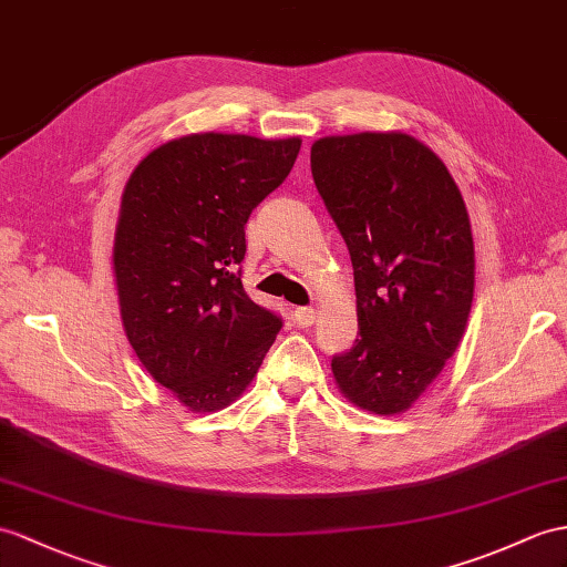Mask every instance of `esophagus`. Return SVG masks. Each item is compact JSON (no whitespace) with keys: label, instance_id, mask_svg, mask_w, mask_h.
Here are the masks:
<instances>
[{"label":"esophagus","instance_id":"obj_1","mask_svg":"<svg viewBox=\"0 0 567 567\" xmlns=\"http://www.w3.org/2000/svg\"><path fill=\"white\" fill-rule=\"evenodd\" d=\"M293 317H296V324L298 327H310L315 322L317 312L312 308H296L293 310Z\"/></svg>","mask_w":567,"mask_h":567}]
</instances>
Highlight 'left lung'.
Masks as SVG:
<instances>
[{
  "label": "left lung",
  "instance_id": "left-lung-1",
  "mask_svg": "<svg viewBox=\"0 0 567 567\" xmlns=\"http://www.w3.org/2000/svg\"><path fill=\"white\" fill-rule=\"evenodd\" d=\"M315 187L349 247L358 339L331 358L339 390L380 416L409 409L457 351L474 240L445 163L409 134L312 144Z\"/></svg>",
  "mask_w": 567,
  "mask_h": 567
}]
</instances>
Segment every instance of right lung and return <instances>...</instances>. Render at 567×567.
I'll use <instances>...</instances> for the list:
<instances>
[{
	"label": "right lung",
	"mask_w": 567,
	"mask_h": 567,
	"mask_svg": "<svg viewBox=\"0 0 567 567\" xmlns=\"http://www.w3.org/2000/svg\"><path fill=\"white\" fill-rule=\"evenodd\" d=\"M300 140L192 134L136 165L115 233L124 331L192 411L228 406L284 327L243 288L245 224L291 173Z\"/></svg>",
	"instance_id": "obj_1"
}]
</instances>
